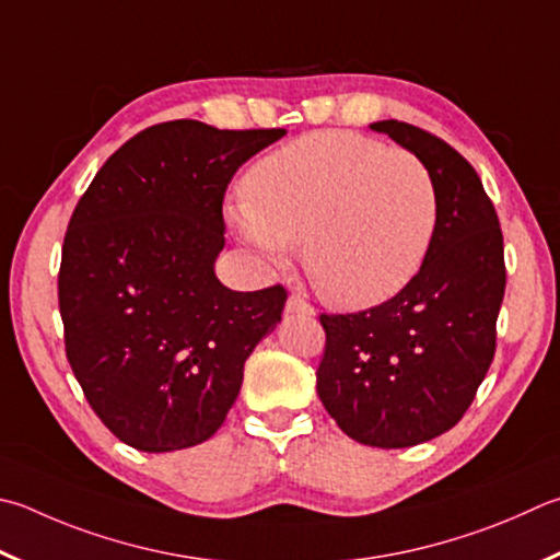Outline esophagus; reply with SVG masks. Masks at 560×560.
<instances>
[{
  "label": "esophagus",
  "instance_id": "esophagus-1",
  "mask_svg": "<svg viewBox=\"0 0 560 560\" xmlns=\"http://www.w3.org/2000/svg\"><path fill=\"white\" fill-rule=\"evenodd\" d=\"M287 313L315 315V308L311 306V303H308V301H303L301 296H296V293H293V296H289V301H287Z\"/></svg>",
  "mask_w": 560,
  "mask_h": 560
}]
</instances>
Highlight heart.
<instances>
[{
	"label": "heart",
	"mask_w": 560,
	"mask_h": 560,
	"mask_svg": "<svg viewBox=\"0 0 560 560\" xmlns=\"http://www.w3.org/2000/svg\"><path fill=\"white\" fill-rule=\"evenodd\" d=\"M242 198L230 210L237 237L277 267L301 245L315 291L348 311L409 287L439 228L429 166L354 131H315L271 151L242 178Z\"/></svg>",
	"instance_id": "1"
}]
</instances>
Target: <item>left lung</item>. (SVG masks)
<instances>
[{
	"mask_svg": "<svg viewBox=\"0 0 560 560\" xmlns=\"http://www.w3.org/2000/svg\"><path fill=\"white\" fill-rule=\"evenodd\" d=\"M429 166L439 228L421 271L380 306L320 315L315 389L342 433L374 448H409L463 419L490 370L504 299V242L475 168L431 131L370 125Z\"/></svg>",
	"mask_w": 560,
	"mask_h": 560,
	"instance_id": "obj_1",
	"label": "left lung"
}]
</instances>
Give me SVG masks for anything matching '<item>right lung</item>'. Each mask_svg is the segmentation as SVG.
I'll use <instances>...</instances> for the list:
<instances>
[{
	"instance_id": "1",
	"label": "right lung",
	"mask_w": 560,
	"mask_h": 560,
	"mask_svg": "<svg viewBox=\"0 0 560 560\" xmlns=\"http://www.w3.org/2000/svg\"><path fill=\"white\" fill-rule=\"evenodd\" d=\"M283 135L164 121L121 144L78 200L58 273L66 354L100 421L131 448L208 441L281 320L287 289L232 291L215 259L228 183Z\"/></svg>"
}]
</instances>
